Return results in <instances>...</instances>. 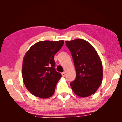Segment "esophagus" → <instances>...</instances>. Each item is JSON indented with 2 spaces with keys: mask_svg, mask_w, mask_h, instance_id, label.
Masks as SVG:
<instances>
[{
  "mask_svg": "<svg viewBox=\"0 0 122 122\" xmlns=\"http://www.w3.org/2000/svg\"><path fill=\"white\" fill-rule=\"evenodd\" d=\"M61 74H62V76H65V72H63V73H61Z\"/></svg>",
  "mask_w": 122,
  "mask_h": 122,
  "instance_id": "34e87169",
  "label": "esophagus"
}]
</instances>
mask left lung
<instances>
[{"label": "left lung", "mask_w": 122, "mask_h": 122, "mask_svg": "<svg viewBox=\"0 0 122 122\" xmlns=\"http://www.w3.org/2000/svg\"><path fill=\"white\" fill-rule=\"evenodd\" d=\"M73 57L76 78L71 82L72 90L76 95L86 97L94 94L103 79V66L94 47L83 39L66 41Z\"/></svg>", "instance_id": "left-lung-1"}]
</instances>
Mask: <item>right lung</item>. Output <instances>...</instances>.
Here are the masks:
<instances>
[{"label":"right lung","mask_w":122,"mask_h":122,"mask_svg":"<svg viewBox=\"0 0 122 122\" xmlns=\"http://www.w3.org/2000/svg\"><path fill=\"white\" fill-rule=\"evenodd\" d=\"M63 40L41 41L28 49L23 59L22 79L27 90L41 98L50 97L61 74L54 68V55L61 48Z\"/></svg>","instance_id":"1"}]
</instances>
